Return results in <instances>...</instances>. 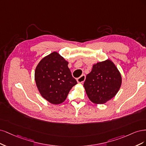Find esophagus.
Here are the masks:
<instances>
[{
	"label": "esophagus",
	"instance_id": "obj_1",
	"mask_svg": "<svg viewBox=\"0 0 146 146\" xmlns=\"http://www.w3.org/2000/svg\"><path fill=\"white\" fill-rule=\"evenodd\" d=\"M86 80V76L84 74H82L81 76H80L77 79V81L79 83H83Z\"/></svg>",
	"mask_w": 146,
	"mask_h": 146
}]
</instances>
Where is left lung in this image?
<instances>
[{
  "mask_svg": "<svg viewBox=\"0 0 146 146\" xmlns=\"http://www.w3.org/2000/svg\"><path fill=\"white\" fill-rule=\"evenodd\" d=\"M122 78L119 70L109 59L93 65L84 84L87 95L92 102L104 104L119 91Z\"/></svg>",
  "mask_w": 146,
  "mask_h": 146,
  "instance_id": "obj_1",
  "label": "left lung"
}]
</instances>
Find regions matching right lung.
Masks as SVG:
<instances>
[{
    "instance_id": "right-lung-1",
    "label": "right lung",
    "mask_w": 146,
    "mask_h": 146,
    "mask_svg": "<svg viewBox=\"0 0 146 146\" xmlns=\"http://www.w3.org/2000/svg\"><path fill=\"white\" fill-rule=\"evenodd\" d=\"M68 64L54 51L42 59L36 68L35 79L38 90L42 97L53 104L62 103L77 84Z\"/></svg>"
}]
</instances>
